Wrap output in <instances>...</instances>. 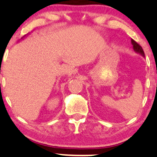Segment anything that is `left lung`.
<instances>
[{
    "instance_id": "1",
    "label": "left lung",
    "mask_w": 157,
    "mask_h": 157,
    "mask_svg": "<svg viewBox=\"0 0 157 157\" xmlns=\"http://www.w3.org/2000/svg\"><path fill=\"white\" fill-rule=\"evenodd\" d=\"M131 42H132V48H133V49H134L135 52H137V53H139V54H140V55H142L143 57H145V54H144V52H143V48H142L141 46H140V45L136 42V41L133 40V39H131Z\"/></svg>"
}]
</instances>
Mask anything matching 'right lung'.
I'll list each match as a JSON object with an SVG mask.
<instances>
[{
  "instance_id": "obj_1",
  "label": "right lung",
  "mask_w": 157,
  "mask_h": 157,
  "mask_svg": "<svg viewBox=\"0 0 157 157\" xmlns=\"http://www.w3.org/2000/svg\"><path fill=\"white\" fill-rule=\"evenodd\" d=\"M25 36H26V35H25V36H23V37H22V38H21V39H24V38H25Z\"/></svg>"
}]
</instances>
